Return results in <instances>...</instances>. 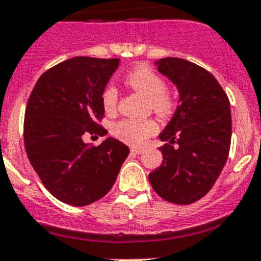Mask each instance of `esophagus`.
I'll return each mask as SVG.
<instances>
[{
  "instance_id": "34e87169",
  "label": "esophagus",
  "mask_w": 261,
  "mask_h": 261,
  "mask_svg": "<svg viewBox=\"0 0 261 261\" xmlns=\"http://www.w3.org/2000/svg\"><path fill=\"white\" fill-rule=\"evenodd\" d=\"M130 153H132V154H141V153H142V149H137V147H132V149H130Z\"/></svg>"
}]
</instances>
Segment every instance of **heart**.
<instances>
[{
	"mask_svg": "<svg viewBox=\"0 0 261 261\" xmlns=\"http://www.w3.org/2000/svg\"><path fill=\"white\" fill-rule=\"evenodd\" d=\"M125 84L135 91L149 99L150 108L161 117H168L174 114L175 100L166 91L165 80L155 71L145 65L136 66L124 78ZM103 108L107 114H114L117 105V90L107 86L102 93ZM156 130L153 120L124 119L112 125V135L125 144L140 146Z\"/></svg>",
	"mask_w": 261,
	"mask_h": 261,
	"instance_id": "obj_1",
	"label": "heart"
}]
</instances>
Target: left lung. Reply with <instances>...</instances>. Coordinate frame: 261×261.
I'll return each mask as SVG.
<instances>
[{"label": "left lung", "mask_w": 261, "mask_h": 261, "mask_svg": "<svg viewBox=\"0 0 261 261\" xmlns=\"http://www.w3.org/2000/svg\"><path fill=\"white\" fill-rule=\"evenodd\" d=\"M158 71L179 91L171 121L159 135L162 165L149 174L162 199L188 205L202 199L220 176L231 142L229 98L218 81L201 66L177 57L155 62Z\"/></svg>", "instance_id": "obj_1"}]
</instances>
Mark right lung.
Wrapping results in <instances>:
<instances>
[{"instance_id": "right-lung-1", "label": "right lung", "mask_w": 261, "mask_h": 261, "mask_svg": "<svg viewBox=\"0 0 261 261\" xmlns=\"http://www.w3.org/2000/svg\"><path fill=\"white\" fill-rule=\"evenodd\" d=\"M120 59L73 57L40 75L24 112V147L44 187L57 200L85 206L116 181L129 147L108 137L98 146L85 136L107 133L102 93Z\"/></svg>"}]
</instances>
